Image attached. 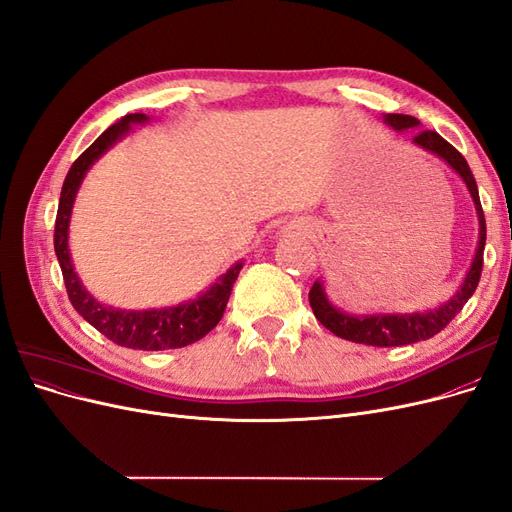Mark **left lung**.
Masks as SVG:
<instances>
[{
    "instance_id": "1",
    "label": "left lung",
    "mask_w": 512,
    "mask_h": 512,
    "mask_svg": "<svg viewBox=\"0 0 512 512\" xmlns=\"http://www.w3.org/2000/svg\"><path fill=\"white\" fill-rule=\"evenodd\" d=\"M384 123L391 126L395 132H406L421 128V121L410 115H395L389 113L384 115ZM412 143L421 147L433 156H438L451 166L455 173L466 183V188L474 200L476 215H478V245L472 265L463 277L459 290L453 294L446 303L423 309V312H410V314H350L344 309L335 307L329 297L327 290H324V282L316 280L312 290H309V305L314 309V316L322 322V327H327L333 335L348 339L354 344H365V346H378V348H389V346H406L414 342H423L433 335H438L448 322H451L461 307L468 303V299L474 294L480 271H483V252H485V239H487V226H485V213L480 207L478 188L472 170L466 162V158L451 145L446 143L444 138L433 132V130H416L412 136Z\"/></svg>"
}]
</instances>
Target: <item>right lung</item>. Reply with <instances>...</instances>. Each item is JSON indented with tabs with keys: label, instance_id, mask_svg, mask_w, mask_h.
Instances as JSON below:
<instances>
[{
	"label": "right lung",
	"instance_id": "add662e5",
	"mask_svg": "<svg viewBox=\"0 0 512 512\" xmlns=\"http://www.w3.org/2000/svg\"><path fill=\"white\" fill-rule=\"evenodd\" d=\"M147 121L149 117L145 113H132L121 117L76 158V162L68 170L59 196V209L55 220V254L61 273H64L70 303L91 327L98 329L111 342L132 350H170L198 342V339H203L222 320L232 284H235L239 271L243 269V260H237L224 275L218 277V282L205 292H200L196 299L160 309H117L91 297L74 271L72 256L68 250L72 207L87 170L132 130V123Z\"/></svg>",
	"mask_w": 512,
	"mask_h": 512
}]
</instances>
